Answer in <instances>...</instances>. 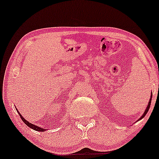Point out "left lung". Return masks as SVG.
<instances>
[{
    "instance_id": "8db88e82",
    "label": "left lung",
    "mask_w": 159,
    "mask_h": 159,
    "mask_svg": "<svg viewBox=\"0 0 159 159\" xmlns=\"http://www.w3.org/2000/svg\"><path fill=\"white\" fill-rule=\"evenodd\" d=\"M152 94H151V96H150V99H149V103H148V105H147V109H146L145 110V111H144V113H143V114L142 115V116L140 117V119H138V120L137 121H139V120H140V119H143V118L144 116H145L146 115H147V112H148V110H149V107H150V104H151V101H152Z\"/></svg>"
}]
</instances>
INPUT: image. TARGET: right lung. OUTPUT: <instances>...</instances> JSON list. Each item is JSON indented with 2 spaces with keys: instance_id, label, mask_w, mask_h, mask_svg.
<instances>
[{
  "instance_id": "right-lung-1",
  "label": "right lung",
  "mask_w": 159,
  "mask_h": 159,
  "mask_svg": "<svg viewBox=\"0 0 159 159\" xmlns=\"http://www.w3.org/2000/svg\"><path fill=\"white\" fill-rule=\"evenodd\" d=\"M16 110H17L18 113H19V116H20V117H21V119H22V120L23 121V122H24L25 124H26V125L28 126V127L32 128V129L35 130V131H46V129H43V128H40V127H38V126H37V125H33V124H31V123H30L29 122H28V121H27L25 119L23 118V117L22 116V115H21V114H20V113H19V112L18 111L17 109H16Z\"/></svg>"
}]
</instances>
